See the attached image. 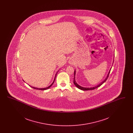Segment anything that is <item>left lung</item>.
I'll list each match as a JSON object with an SVG mask.
<instances>
[{
    "mask_svg": "<svg viewBox=\"0 0 133 133\" xmlns=\"http://www.w3.org/2000/svg\"><path fill=\"white\" fill-rule=\"evenodd\" d=\"M113 62H114V61H113ZM111 69L110 70V71H109V73H108V75L107 76V77L106 78V79L104 80V81H103V82L101 83L100 84H99L98 85H97V86H96L93 87H90V88L83 87L80 86V85H79L77 83V82H76V80H75V74H76V71H75H75H74V85L76 86V87H77L78 88L80 89V90H83V91H87V90H94V89H96L97 88H98V87H100V86L101 85H102L106 81V80H107L108 77V76H109V74H110V72Z\"/></svg>",
    "mask_w": 133,
    "mask_h": 133,
    "instance_id": "1",
    "label": "left lung"
}]
</instances>
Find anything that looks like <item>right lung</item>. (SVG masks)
Returning a JSON list of instances; mask_svg holds the SVG:
<instances>
[{
	"label": "right lung",
	"instance_id": "add662e5",
	"mask_svg": "<svg viewBox=\"0 0 133 133\" xmlns=\"http://www.w3.org/2000/svg\"><path fill=\"white\" fill-rule=\"evenodd\" d=\"M57 73L56 74V75H55V78H54V81L53 82V83L51 84L49 86H48V87H46V88H35V87H31L32 88H33V89H37V90H47V89H48L49 88H50L52 86V85H53V84L54 83V81H55V78H56V75H57Z\"/></svg>",
	"mask_w": 133,
	"mask_h": 133
}]
</instances>
